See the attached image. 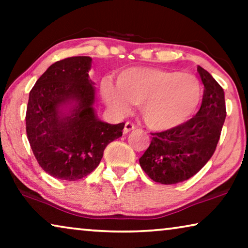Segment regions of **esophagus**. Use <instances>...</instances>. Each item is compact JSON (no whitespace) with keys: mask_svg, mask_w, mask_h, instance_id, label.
<instances>
[{"mask_svg":"<svg viewBox=\"0 0 248 248\" xmlns=\"http://www.w3.org/2000/svg\"><path fill=\"white\" fill-rule=\"evenodd\" d=\"M134 128H135V125H134L133 123H131V122H126V123H125V126H124L123 133H124V134H127L128 132L133 131Z\"/></svg>","mask_w":248,"mask_h":248,"instance_id":"esophagus-1","label":"esophagus"}]
</instances>
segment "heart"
<instances>
[{
    "label": "heart",
    "mask_w": 248,
    "mask_h": 248,
    "mask_svg": "<svg viewBox=\"0 0 248 248\" xmlns=\"http://www.w3.org/2000/svg\"><path fill=\"white\" fill-rule=\"evenodd\" d=\"M101 91L108 106L121 113L128 110V103L142 106L145 123L159 131L185 123L202 98L201 83L195 76L157 67L123 71L117 88L104 81Z\"/></svg>",
    "instance_id": "heart-1"
}]
</instances>
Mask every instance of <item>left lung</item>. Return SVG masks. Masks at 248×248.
<instances>
[{"label": "left lung", "instance_id": "8db88e82", "mask_svg": "<svg viewBox=\"0 0 248 248\" xmlns=\"http://www.w3.org/2000/svg\"><path fill=\"white\" fill-rule=\"evenodd\" d=\"M204 84L201 107L195 116L170 130L151 133L140 166L152 181L165 185L187 181L215 154L227 115L225 93L208 71L198 66Z\"/></svg>", "mask_w": 248, "mask_h": 248}]
</instances>
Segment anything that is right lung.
<instances>
[{"label": "right lung", "instance_id": "right-lung-1", "mask_svg": "<svg viewBox=\"0 0 248 248\" xmlns=\"http://www.w3.org/2000/svg\"><path fill=\"white\" fill-rule=\"evenodd\" d=\"M91 59L57 61L37 80L29 93L27 138L43 170L57 179L77 181L98 167L108 143L121 138L125 123H105L94 115ZM76 103L69 115L59 107Z\"/></svg>", "mask_w": 248, "mask_h": 248}]
</instances>
